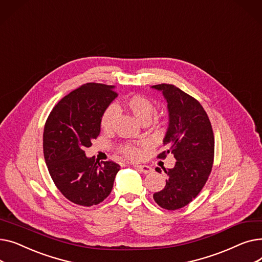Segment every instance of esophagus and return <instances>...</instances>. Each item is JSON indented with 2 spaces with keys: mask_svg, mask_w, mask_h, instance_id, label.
I'll list each match as a JSON object with an SVG mask.
<instances>
[{
  "mask_svg": "<svg viewBox=\"0 0 262 262\" xmlns=\"http://www.w3.org/2000/svg\"><path fill=\"white\" fill-rule=\"evenodd\" d=\"M135 168L137 170H139L140 172H142L143 174H149L150 172L153 171V169L148 167V166H138V164H137V166H135Z\"/></svg>",
  "mask_w": 262,
  "mask_h": 262,
  "instance_id": "34e87169",
  "label": "esophagus"
}]
</instances>
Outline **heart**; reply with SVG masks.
I'll list each match as a JSON object with an SVG mask.
<instances>
[{
  "mask_svg": "<svg viewBox=\"0 0 262 262\" xmlns=\"http://www.w3.org/2000/svg\"><path fill=\"white\" fill-rule=\"evenodd\" d=\"M124 106L127 108V110L135 116L137 120H139L141 123L149 122L150 118H152L154 112H155V106L150 102L147 98L140 94H135L124 101ZM118 115V110L115 106L108 107L102 117L101 120V126L103 129L108 130L112 128L113 123ZM121 152L123 155L129 158V159H138L141 155V149L138 146L126 144L121 148Z\"/></svg>",
  "mask_w": 262,
  "mask_h": 262,
  "instance_id": "obj_1",
  "label": "heart"
}]
</instances>
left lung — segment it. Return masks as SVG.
<instances>
[{"instance_id":"obj_1","label":"left lung","mask_w":262,"mask_h":262,"mask_svg":"<svg viewBox=\"0 0 262 262\" xmlns=\"http://www.w3.org/2000/svg\"><path fill=\"white\" fill-rule=\"evenodd\" d=\"M150 88L162 93L167 101L169 125L162 140L167 147L158 158L174 155L176 162L166 170V187L154 193L160 207L180 209L195 199L208 180L212 169L214 137L209 118L203 106L174 85L160 84ZM161 173L159 168L155 169Z\"/></svg>"}]
</instances>
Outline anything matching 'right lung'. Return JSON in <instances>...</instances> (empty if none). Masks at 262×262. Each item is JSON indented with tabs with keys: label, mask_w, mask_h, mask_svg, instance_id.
I'll return each mask as SVG.
<instances>
[{
	"label": "right lung",
	"mask_w": 262,
	"mask_h": 262,
	"mask_svg": "<svg viewBox=\"0 0 262 262\" xmlns=\"http://www.w3.org/2000/svg\"><path fill=\"white\" fill-rule=\"evenodd\" d=\"M115 86L88 82L62 98L43 132V154L54 184L69 201L90 207L113 190L120 166L87 157L85 147L101 132V120L117 98Z\"/></svg>",
	"instance_id": "1"
}]
</instances>
